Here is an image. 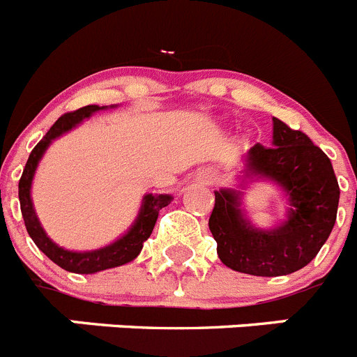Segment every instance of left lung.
<instances>
[{"label": "left lung", "mask_w": 357, "mask_h": 357, "mask_svg": "<svg viewBox=\"0 0 357 357\" xmlns=\"http://www.w3.org/2000/svg\"><path fill=\"white\" fill-rule=\"evenodd\" d=\"M248 170L280 183L293 208L280 228L259 231L238 212L235 192H215L208 226L219 259L255 277L298 271L318 255L336 222L340 187L333 163L305 132L273 119V145L257 144L248 154Z\"/></svg>", "instance_id": "obj_1"}]
</instances>
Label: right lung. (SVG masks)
<instances>
[{"label":"right lung","mask_w":357,"mask_h":357,"mask_svg":"<svg viewBox=\"0 0 357 357\" xmlns=\"http://www.w3.org/2000/svg\"><path fill=\"white\" fill-rule=\"evenodd\" d=\"M98 109H104V107H98V105H84L77 111H70V113H64L54 126L50 127V131L43 136V140L33 147V151L30 153L29 161L24 165L23 176L20 179V204H21V213H23V221L26 226V231L32 237V241L36 243V246L48 257L50 260H54L55 264L61 266L63 269L71 273H80V275H89V273H97L102 269L116 268V266H122L126 262H131L140 250L144 248V243L151 237L154 230V225H156L158 213L163 206L170 203L172 197L170 196H153L149 194L145 196L144 208H142L140 215L136 219L135 226L131 228V231L127 235H123L120 241H116L111 246H105L102 250H95V252H70V250H64V248L57 246V244L45 234V230L41 228L39 221H37L36 212L32 208V201H30V185H32L33 172H36V167L41 160L43 153L46 151V147L50 145V142L57 138L59 135L66 132L68 129L75 126V123L82 122L84 119H88L89 114L95 113Z\"/></svg>","instance_id":"add662e5"}]
</instances>
